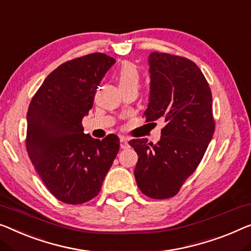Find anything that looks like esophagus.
<instances>
[{
	"mask_svg": "<svg viewBox=\"0 0 251 251\" xmlns=\"http://www.w3.org/2000/svg\"><path fill=\"white\" fill-rule=\"evenodd\" d=\"M121 148H122V149H127V148H129L128 140H127L126 137H122V138H121Z\"/></svg>",
	"mask_w": 251,
	"mask_h": 251,
	"instance_id": "obj_1",
	"label": "esophagus"
}]
</instances>
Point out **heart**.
<instances>
[{"mask_svg": "<svg viewBox=\"0 0 251 251\" xmlns=\"http://www.w3.org/2000/svg\"><path fill=\"white\" fill-rule=\"evenodd\" d=\"M117 82L121 90L127 88H137L140 82V73L133 63L125 62L117 71Z\"/></svg>", "mask_w": 251, "mask_h": 251, "instance_id": "1", "label": "heart"}]
</instances>
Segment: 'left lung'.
<instances>
[{"mask_svg":"<svg viewBox=\"0 0 251 251\" xmlns=\"http://www.w3.org/2000/svg\"><path fill=\"white\" fill-rule=\"evenodd\" d=\"M150 97L147 122L163 119L156 144L134 138L138 160L134 170L144 195L174 197L196 170L214 134L212 92L195 63L181 56L153 51L149 56Z\"/></svg>","mask_w":251,"mask_h":251,"instance_id":"8db88e82","label":"left lung"}]
</instances>
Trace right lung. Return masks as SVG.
<instances>
[{
	"label": "right lung",
	"instance_id": "add662e5",
	"mask_svg": "<svg viewBox=\"0 0 251 251\" xmlns=\"http://www.w3.org/2000/svg\"><path fill=\"white\" fill-rule=\"evenodd\" d=\"M115 62L92 53L63 63L29 104L28 155L48 190L63 203L83 204L98 195L118 153L117 135L100 141L84 134L82 126L100 81Z\"/></svg>",
	"mask_w": 251,
	"mask_h": 251
}]
</instances>
